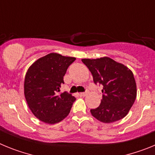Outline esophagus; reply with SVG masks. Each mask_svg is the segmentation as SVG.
<instances>
[{"mask_svg":"<svg viewBox=\"0 0 155 155\" xmlns=\"http://www.w3.org/2000/svg\"><path fill=\"white\" fill-rule=\"evenodd\" d=\"M87 94V91H85V92H81L80 93V96H86Z\"/></svg>","mask_w":155,"mask_h":155,"instance_id":"34e87169","label":"esophagus"}]
</instances>
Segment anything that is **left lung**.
<instances>
[{"label": "left lung", "mask_w": 155, "mask_h": 155, "mask_svg": "<svg viewBox=\"0 0 155 155\" xmlns=\"http://www.w3.org/2000/svg\"><path fill=\"white\" fill-rule=\"evenodd\" d=\"M91 71L94 84L103 86L99 106L91 109L94 118L109 124L125 117L137 96V85L132 71L124 64L105 57L81 60Z\"/></svg>", "instance_id": "1"}]
</instances>
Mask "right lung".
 Instances as JSON below:
<instances>
[{"label":"right lung","mask_w":155,"mask_h":155,"mask_svg":"<svg viewBox=\"0 0 155 155\" xmlns=\"http://www.w3.org/2000/svg\"><path fill=\"white\" fill-rule=\"evenodd\" d=\"M75 57L52 53L37 60L27 71L25 97L35 117L54 124L68 116L76 98L67 91L60 94L64 76Z\"/></svg>","instance_id":"1"}]
</instances>
